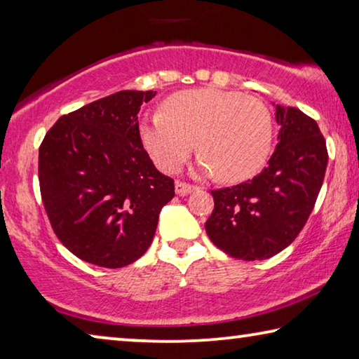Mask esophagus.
Wrapping results in <instances>:
<instances>
[{"label":"esophagus","mask_w":359,"mask_h":359,"mask_svg":"<svg viewBox=\"0 0 359 359\" xmlns=\"http://www.w3.org/2000/svg\"><path fill=\"white\" fill-rule=\"evenodd\" d=\"M193 190H196V187L190 185V184H185V182H177V184H175V193H177V194H188V193H191Z\"/></svg>","instance_id":"obj_1"}]
</instances>
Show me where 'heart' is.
I'll return each mask as SVG.
<instances>
[{
    "label": "heart",
    "instance_id": "b5f03b06",
    "mask_svg": "<svg viewBox=\"0 0 359 359\" xmlns=\"http://www.w3.org/2000/svg\"><path fill=\"white\" fill-rule=\"evenodd\" d=\"M144 149L158 169L174 174L201 151L198 171L223 182L253 177L269 158L272 117L252 96L217 88L184 90L163 102V112L144 117L139 126Z\"/></svg>",
    "mask_w": 359,
    "mask_h": 359
}]
</instances>
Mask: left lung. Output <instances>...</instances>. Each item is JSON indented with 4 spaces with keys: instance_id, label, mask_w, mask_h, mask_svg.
Returning a JSON list of instances; mask_svg holds the SVG:
<instances>
[{
    "instance_id": "obj_1",
    "label": "left lung",
    "mask_w": 359,
    "mask_h": 359,
    "mask_svg": "<svg viewBox=\"0 0 359 359\" xmlns=\"http://www.w3.org/2000/svg\"><path fill=\"white\" fill-rule=\"evenodd\" d=\"M278 142L267 166L239 185L210 191L205 233L226 255L266 259L293 242L323 185L327 150L317 121L299 109L276 106Z\"/></svg>"
}]
</instances>
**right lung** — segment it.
<instances>
[{"label":"right lung","instance_id":"1","mask_svg":"<svg viewBox=\"0 0 359 359\" xmlns=\"http://www.w3.org/2000/svg\"><path fill=\"white\" fill-rule=\"evenodd\" d=\"M156 92L123 90L62 115L39 147V187L53 233L87 263L117 269L154 241L174 180L151 163L137 114Z\"/></svg>","mask_w":359,"mask_h":359}]
</instances>
